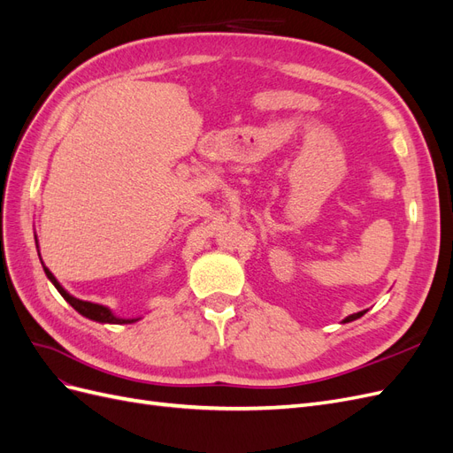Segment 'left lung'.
Listing matches in <instances>:
<instances>
[{"mask_svg":"<svg viewBox=\"0 0 453 453\" xmlns=\"http://www.w3.org/2000/svg\"><path fill=\"white\" fill-rule=\"evenodd\" d=\"M361 315H365V311H359V313H353V315H349V318H346V319H344V323H348V321H353V319H357V318H361Z\"/></svg>","mask_w":453,"mask_h":453,"instance_id":"1","label":"left lung"}]
</instances>
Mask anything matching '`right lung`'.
Segmentation results:
<instances>
[{
  "label": "right lung",
  "mask_w": 453,
  "mask_h": 453,
  "mask_svg": "<svg viewBox=\"0 0 453 453\" xmlns=\"http://www.w3.org/2000/svg\"><path fill=\"white\" fill-rule=\"evenodd\" d=\"M45 273H47V278L54 283V287H57L58 293H60V295L67 300V303H70L81 315H85V318L94 319V321H100V323H134V321H138V319H119V318H115V315H113L111 311H109L105 306L85 303V300H79V298L72 296L70 293L62 289V285H60V283L57 281V278H54L52 273L49 272V268H45Z\"/></svg>",
  "instance_id": "right-lung-1"
}]
</instances>
